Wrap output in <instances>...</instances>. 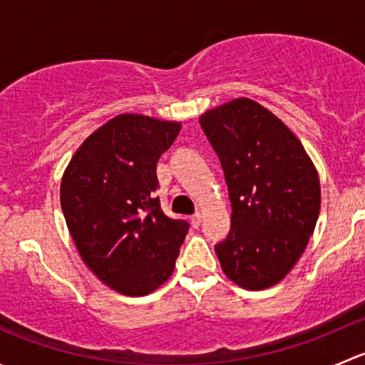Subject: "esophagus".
<instances>
[{
  "instance_id": "esophagus-1",
  "label": "esophagus",
  "mask_w": 365,
  "mask_h": 365,
  "mask_svg": "<svg viewBox=\"0 0 365 365\" xmlns=\"http://www.w3.org/2000/svg\"><path fill=\"white\" fill-rule=\"evenodd\" d=\"M201 213L197 212V213H194L192 217H190V224H192V227H200V224H201Z\"/></svg>"
}]
</instances>
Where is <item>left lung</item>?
Here are the masks:
<instances>
[{
    "label": "left lung",
    "instance_id": "8db88e82",
    "mask_svg": "<svg viewBox=\"0 0 365 365\" xmlns=\"http://www.w3.org/2000/svg\"><path fill=\"white\" fill-rule=\"evenodd\" d=\"M219 155L231 200V231L215 245L227 279L267 289L292 272L314 233L319 176L300 139L252 98H233L200 116Z\"/></svg>",
    "mask_w": 365,
    "mask_h": 365
}]
</instances>
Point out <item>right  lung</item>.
Wrapping results in <instances>:
<instances>
[{
    "instance_id": "add662e5",
    "label": "right lung",
    "mask_w": 365,
    "mask_h": 365,
    "mask_svg": "<svg viewBox=\"0 0 365 365\" xmlns=\"http://www.w3.org/2000/svg\"><path fill=\"white\" fill-rule=\"evenodd\" d=\"M180 121L123 113L88 135L60 185L65 222L81 259L127 297L155 292L171 277L189 224L160 210L157 160Z\"/></svg>"
}]
</instances>
